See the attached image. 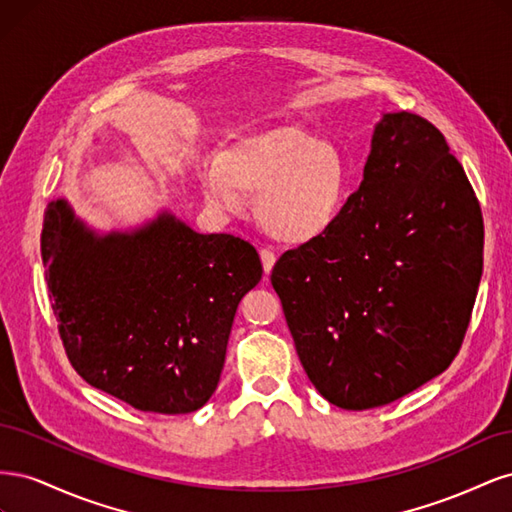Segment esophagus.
Segmentation results:
<instances>
[{
    "instance_id": "esophagus-1",
    "label": "esophagus",
    "mask_w": 512,
    "mask_h": 512,
    "mask_svg": "<svg viewBox=\"0 0 512 512\" xmlns=\"http://www.w3.org/2000/svg\"><path fill=\"white\" fill-rule=\"evenodd\" d=\"M260 260H262V269H265V275H269L273 271L275 265V254L271 250H260Z\"/></svg>"
}]
</instances>
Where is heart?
<instances>
[{
    "label": "heart",
    "instance_id": "b5f03b06",
    "mask_svg": "<svg viewBox=\"0 0 512 512\" xmlns=\"http://www.w3.org/2000/svg\"><path fill=\"white\" fill-rule=\"evenodd\" d=\"M207 203L237 211L245 192L256 194L254 213L269 235L286 245L322 239L342 218L352 177L342 149L299 126L247 134L198 166Z\"/></svg>",
    "mask_w": 512,
    "mask_h": 512
}]
</instances>
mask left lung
<instances>
[{
  "label": "left lung",
  "mask_w": 512,
  "mask_h": 512,
  "mask_svg": "<svg viewBox=\"0 0 512 512\" xmlns=\"http://www.w3.org/2000/svg\"><path fill=\"white\" fill-rule=\"evenodd\" d=\"M483 275V215L442 132L384 113L363 181L322 239L271 273L294 348L318 393L369 410L453 363Z\"/></svg>",
  "instance_id": "left-lung-1"
}]
</instances>
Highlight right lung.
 <instances>
[{
	"instance_id": "add662e5",
	"label": "right lung",
	"mask_w": 512,
	"mask_h": 512,
	"mask_svg": "<svg viewBox=\"0 0 512 512\" xmlns=\"http://www.w3.org/2000/svg\"><path fill=\"white\" fill-rule=\"evenodd\" d=\"M40 250L61 342L85 382L143 412L207 404L237 305L262 277L250 243L200 235L168 209L100 232L57 198Z\"/></svg>"
}]
</instances>
